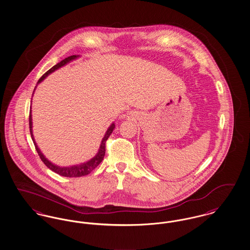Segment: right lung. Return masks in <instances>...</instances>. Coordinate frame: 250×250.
I'll return each instance as SVG.
<instances>
[{
  "mask_svg": "<svg viewBox=\"0 0 250 250\" xmlns=\"http://www.w3.org/2000/svg\"><path fill=\"white\" fill-rule=\"evenodd\" d=\"M77 57H78V56H76V55H71V56L66 57L64 60H62L61 62H59V63L56 64L55 66H53L52 68H50L47 72H45V73L40 77V79L39 80L38 83H40V82H42L50 73H52L55 69H57V68H59V67H61V66H65L66 63H68L69 61H71V60H73V59H75V58H77ZM29 127H30L31 136H32V139H33V141H34L36 149H37V151H38V153H39V155H40L41 161L45 164V166H46L48 168H50L51 170H53V172H55V173H57V174H59V175H61V176L68 177V178H76V177H82V176H85V175L89 174L91 171L94 170V169L102 163V161L104 160V155H105L106 141H107L108 137L111 135L112 131H114V129H115V124L113 123V124L109 127V129L107 130V131H106L105 135H104V137L103 138L102 144H101V146H100L99 152H98V154H97L95 157L92 158L90 161H88V162H86V163H84V164H82V165H79V166L70 167H57V166L52 164L51 162H49L46 158L44 157V155L40 152V148L38 147V146H37L35 140H34V136H33V132H32V116H31V112H30V115H29Z\"/></svg>",
  "mask_w": 250,
  "mask_h": 250,
  "instance_id": "right-lung-1",
  "label": "right lung"
}]
</instances>
